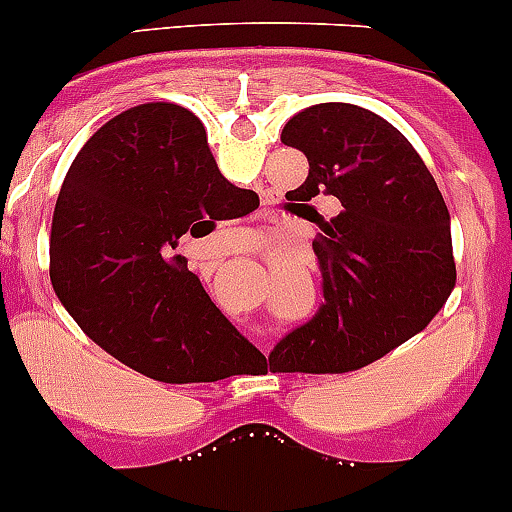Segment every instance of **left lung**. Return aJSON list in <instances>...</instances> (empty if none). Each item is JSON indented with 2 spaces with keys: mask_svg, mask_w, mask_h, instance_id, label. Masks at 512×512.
<instances>
[{
  "mask_svg": "<svg viewBox=\"0 0 512 512\" xmlns=\"http://www.w3.org/2000/svg\"><path fill=\"white\" fill-rule=\"evenodd\" d=\"M282 142L310 162L297 202L340 200L317 215L312 242L325 302L272 355L285 370L347 372L380 360L425 330L455 285L450 212L415 147L388 119L357 104L297 112Z\"/></svg>",
  "mask_w": 512,
  "mask_h": 512,
  "instance_id": "1",
  "label": "left lung"
}]
</instances>
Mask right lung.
<instances>
[{
  "label": "right lung",
  "mask_w": 512,
  "mask_h": 512,
  "mask_svg": "<svg viewBox=\"0 0 512 512\" xmlns=\"http://www.w3.org/2000/svg\"><path fill=\"white\" fill-rule=\"evenodd\" d=\"M247 190L225 180L190 109L132 107L79 150L59 190L49 277L59 302L99 347L160 382H215L252 347L175 255L235 220Z\"/></svg>",
  "instance_id": "add662e5"
}]
</instances>
